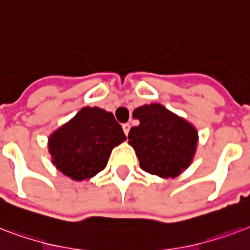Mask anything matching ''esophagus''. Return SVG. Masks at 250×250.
I'll return each mask as SVG.
<instances>
[{
	"instance_id": "esophagus-1",
	"label": "esophagus",
	"mask_w": 250,
	"mask_h": 250,
	"mask_svg": "<svg viewBox=\"0 0 250 250\" xmlns=\"http://www.w3.org/2000/svg\"><path fill=\"white\" fill-rule=\"evenodd\" d=\"M123 129H124V133L125 134H129V130H130V124H124L123 125Z\"/></svg>"
}]
</instances>
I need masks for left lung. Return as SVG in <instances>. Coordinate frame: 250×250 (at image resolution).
Wrapping results in <instances>:
<instances>
[{
    "label": "left lung",
    "mask_w": 250,
    "mask_h": 250,
    "mask_svg": "<svg viewBox=\"0 0 250 250\" xmlns=\"http://www.w3.org/2000/svg\"><path fill=\"white\" fill-rule=\"evenodd\" d=\"M133 117L139 125L131 127L127 138L143 171L173 179L190 166L198 145L193 124L159 103L135 108Z\"/></svg>",
    "instance_id": "left-lung-1"
}]
</instances>
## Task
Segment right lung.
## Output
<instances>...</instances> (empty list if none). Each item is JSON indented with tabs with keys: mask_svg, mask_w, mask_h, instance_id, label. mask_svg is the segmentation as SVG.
Wrapping results in <instances>:
<instances>
[{
	"mask_svg": "<svg viewBox=\"0 0 250 250\" xmlns=\"http://www.w3.org/2000/svg\"><path fill=\"white\" fill-rule=\"evenodd\" d=\"M126 139L111 112L83 107L48 138L52 163L75 181L90 180L107 166L112 150Z\"/></svg>",
	"mask_w": 250,
	"mask_h": 250,
	"instance_id": "add662e5",
	"label": "right lung"
}]
</instances>
